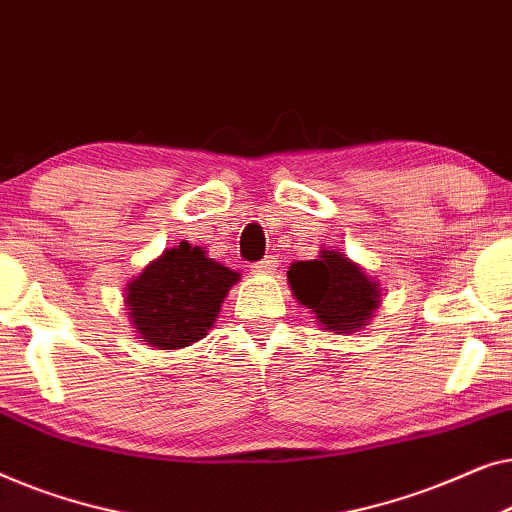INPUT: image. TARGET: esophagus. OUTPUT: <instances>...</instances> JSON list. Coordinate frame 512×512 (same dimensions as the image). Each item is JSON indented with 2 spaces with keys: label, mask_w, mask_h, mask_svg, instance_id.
Returning <instances> with one entry per match:
<instances>
[{
  "label": "esophagus",
  "mask_w": 512,
  "mask_h": 512,
  "mask_svg": "<svg viewBox=\"0 0 512 512\" xmlns=\"http://www.w3.org/2000/svg\"><path fill=\"white\" fill-rule=\"evenodd\" d=\"M273 257H266V259H262V262H255V264H250V271L253 273H271V269H273Z\"/></svg>",
  "instance_id": "1"
}]
</instances>
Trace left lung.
<instances>
[{
	"label": "left lung",
	"mask_w": 512,
	"mask_h": 512,
	"mask_svg": "<svg viewBox=\"0 0 512 512\" xmlns=\"http://www.w3.org/2000/svg\"><path fill=\"white\" fill-rule=\"evenodd\" d=\"M287 283L294 299L311 308L315 322L334 334L362 329L380 306L376 280L338 250H322L311 262H294Z\"/></svg>",
	"instance_id": "left-lung-1"
}]
</instances>
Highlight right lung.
Segmentation results:
<instances>
[{
    "label": "right lung",
    "instance_id": "right-lung-1",
    "mask_svg": "<svg viewBox=\"0 0 512 512\" xmlns=\"http://www.w3.org/2000/svg\"><path fill=\"white\" fill-rule=\"evenodd\" d=\"M239 273L183 241L164 250L125 287L132 325L150 348H185L213 327Z\"/></svg>",
    "mask_w": 512,
    "mask_h": 512
}]
</instances>
